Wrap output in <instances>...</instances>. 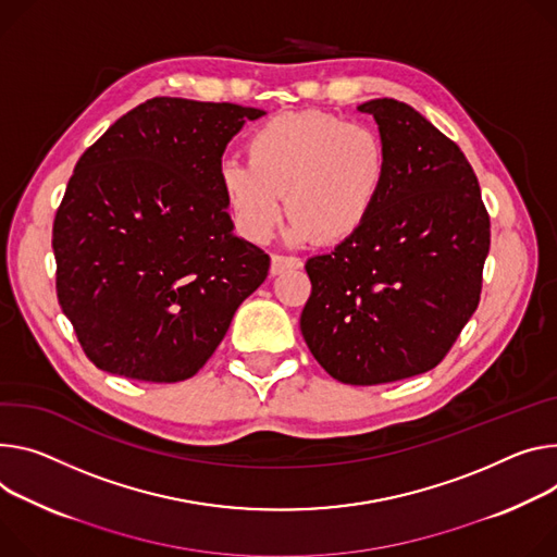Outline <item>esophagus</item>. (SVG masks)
<instances>
[{
	"label": "esophagus",
	"instance_id": "obj_1",
	"mask_svg": "<svg viewBox=\"0 0 557 557\" xmlns=\"http://www.w3.org/2000/svg\"><path fill=\"white\" fill-rule=\"evenodd\" d=\"M293 269H301V260L299 258H293V256H275L271 258V273L273 275H280L284 271H293Z\"/></svg>",
	"mask_w": 557,
	"mask_h": 557
}]
</instances>
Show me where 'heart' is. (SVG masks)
Instances as JSON below:
<instances>
[{
	"label": "heart",
	"instance_id": "1",
	"mask_svg": "<svg viewBox=\"0 0 557 557\" xmlns=\"http://www.w3.org/2000/svg\"><path fill=\"white\" fill-rule=\"evenodd\" d=\"M246 160H226L218 180L237 231L256 244L275 233L282 194L293 239H350L377 211L391 175L388 146L375 128L318 111L260 124L246 139Z\"/></svg>",
	"mask_w": 557,
	"mask_h": 557
}]
</instances>
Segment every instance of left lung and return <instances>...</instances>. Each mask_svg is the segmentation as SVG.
Instances as JSON below:
<instances>
[{
  "instance_id": "8db88e82",
  "label": "left lung",
  "mask_w": 557,
  "mask_h": 557,
  "mask_svg": "<svg viewBox=\"0 0 557 557\" xmlns=\"http://www.w3.org/2000/svg\"><path fill=\"white\" fill-rule=\"evenodd\" d=\"M375 117L391 175L367 226L307 262L299 329L337 382L373 386L435 369L480 305L491 222L460 146L397 99Z\"/></svg>"
}]
</instances>
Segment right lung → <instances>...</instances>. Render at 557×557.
<instances>
[{"label":"right lung","mask_w":557,"mask_h":557,"mask_svg":"<svg viewBox=\"0 0 557 557\" xmlns=\"http://www.w3.org/2000/svg\"><path fill=\"white\" fill-rule=\"evenodd\" d=\"M264 111L153 97L79 158L53 224L58 299L86 358L139 382L193 377L269 275L233 235L218 171Z\"/></svg>","instance_id":"add662e5"}]
</instances>
